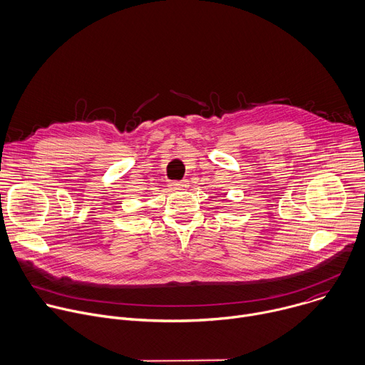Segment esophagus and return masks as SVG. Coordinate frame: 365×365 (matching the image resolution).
Wrapping results in <instances>:
<instances>
[{
  "instance_id": "obj_1",
  "label": "esophagus",
  "mask_w": 365,
  "mask_h": 365,
  "mask_svg": "<svg viewBox=\"0 0 365 365\" xmlns=\"http://www.w3.org/2000/svg\"><path fill=\"white\" fill-rule=\"evenodd\" d=\"M186 186H187L186 182H172V183L169 185L170 190H182V189H185Z\"/></svg>"
}]
</instances>
